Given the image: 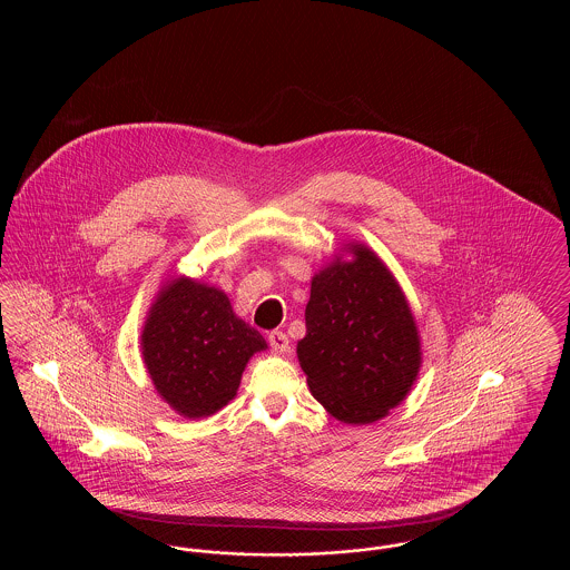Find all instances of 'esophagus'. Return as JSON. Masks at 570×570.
<instances>
[{"instance_id":"1","label":"esophagus","mask_w":570,"mask_h":570,"mask_svg":"<svg viewBox=\"0 0 570 570\" xmlns=\"http://www.w3.org/2000/svg\"><path fill=\"white\" fill-rule=\"evenodd\" d=\"M269 344L277 354L288 353V337L282 331H272L269 333Z\"/></svg>"}]
</instances>
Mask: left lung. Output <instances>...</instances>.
I'll return each mask as SVG.
<instances>
[{"label":"left lung","mask_w":570,"mask_h":570,"mask_svg":"<svg viewBox=\"0 0 570 570\" xmlns=\"http://www.w3.org/2000/svg\"><path fill=\"white\" fill-rule=\"evenodd\" d=\"M340 252L312 277L298 365L331 416L370 425L406 400L423 363L421 335L379 254L354 242Z\"/></svg>","instance_id":"obj_1"}]
</instances>
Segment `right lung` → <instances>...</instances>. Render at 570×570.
<instances>
[{
    "label": "right lung",
    "mask_w": 570,
    "mask_h": 570,
    "mask_svg": "<svg viewBox=\"0 0 570 570\" xmlns=\"http://www.w3.org/2000/svg\"><path fill=\"white\" fill-rule=\"evenodd\" d=\"M261 351L265 337L233 312L226 293L186 275L164 282L140 333L156 393L184 419L212 416L235 400L247 361Z\"/></svg>",
    "instance_id": "right-lung-1"
}]
</instances>
